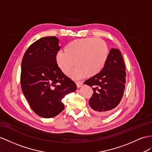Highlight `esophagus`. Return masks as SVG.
I'll return each instance as SVG.
<instances>
[{
    "label": "esophagus",
    "mask_w": 152,
    "mask_h": 152,
    "mask_svg": "<svg viewBox=\"0 0 152 152\" xmlns=\"http://www.w3.org/2000/svg\"><path fill=\"white\" fill-rule=\"evenodd\" d=\"M76 83L77 87L79 88V87H80L82 86V85H83V81H76Z\"/></svg>",
    "instance_id": "esophagus-1"
}]
</instances>
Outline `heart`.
Here are the masks:
<instances>
[{"mask_svg":"<svg viewBox=\"0 0 152 152\" xmlns=\"http://www.w3.org/2000/svg\"><path fill=\"white\" fill-rule=\"evenodd\" d=\"M108 48L101 39L83 38L72 41L66 45L64 51H59L56 61L65 74H68L75 65L72 76L81 77L93 76L99 73L106 64Z\"/></svg>","mask_w":152,"mask_h":152,"instance_id":"1","label":"heart"}]
</instances>
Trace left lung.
<instances>
[{
    "label": "left lung",
    "instance_id": "8db88e82",
    "mask_svg": "<svg viewBox=\"0 0 152 152\" xmlns=\"http://www.w3.org/2000/svg\"><path fill=\"white\" fill-rule=\"evenodd\" d=\"M126 77L122 54L118 49L112 48L102 71L85 81L94 91L88 103L95 114L106 115L118 105L123 96Z\"/></svg>",
    "mask_w": 152,
    "mask_h": 152
}]
</instances>
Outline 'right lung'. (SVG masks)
<instances>
[{"instance_id": "right-lung-1", "label": "right lung", "mask_w": 152, "mask_h": 152, "mask_svg": "<svg viewBox=\"0 0 152 152\" xmlns=\"http://www.w3.org/2000/svg\"><path fill=\"white\" fill-rule=\"evenodd\" d=\"M58 43L56 37L41 38L29 47L22 61V92L31 109L44 118L59 114L65 107L62 99L77 88L58 67Z\"/></svg>"}]
</instances>
